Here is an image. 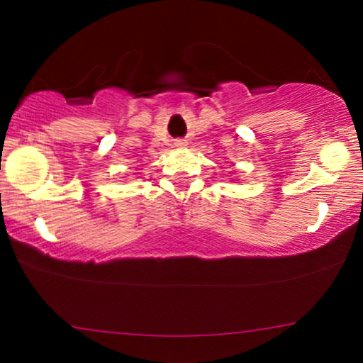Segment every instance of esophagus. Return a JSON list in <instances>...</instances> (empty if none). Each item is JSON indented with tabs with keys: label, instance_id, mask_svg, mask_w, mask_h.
Returning <instances> with one entry per match:
<instances>
[{
	"label": "esophagus",
	"instance_id": "1",
	"mask_svg": "<svg viewBox=\"0 0 363 363\" xmlns=\"http://www.w3.org/2000/svg\"><path fill=\"white\" fill-rule=\"evenodd\" d=\"M177 145H179V147H182V145H184V143H182V141H179V143H177Z\"/></svg>",
	"mask_w": 363,
	"mask_h": 363
}]
</instances>
